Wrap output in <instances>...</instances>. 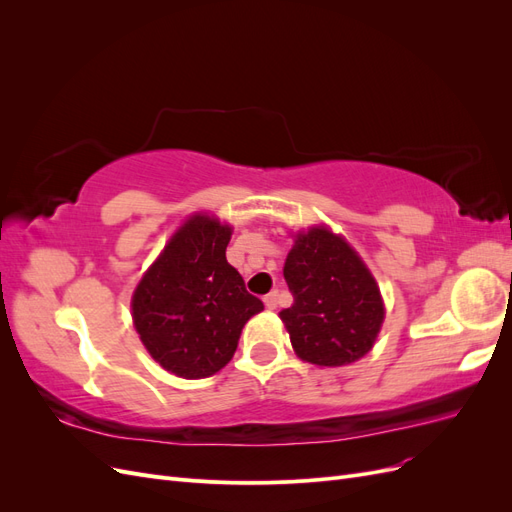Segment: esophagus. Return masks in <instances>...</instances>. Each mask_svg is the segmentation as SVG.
<instances>
[{
  "mask_svg": "<svg viewBox=\"0 0 512 512\" xmlns=\"http://www.w3.org/2000/svg\"><path fill=\"white\" fill-rule=\"evenodd\" d=\"M262 301H265V305H267L269 309H275V307H277V292H269L267 297L262 299Z\"/></svg>",
  "mask_w": 512,
  "mask_h": 512,
  "instance_id": "obj_1",
  "label": "esophagus"
}]
</instances>
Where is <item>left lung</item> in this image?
Wrapping results in <instances>:
<instances>
[{
	"label": "left lung",
	"instance_id": "left-lung-1",
	"mask_svg": "<svg viewBox=\"0 0 512 512\" xmlns=\"http://www.w3.org/2000/svg\"><path fill=\"white\" fill-rule=\"evenodd\" d=\"M292 307L280 312L294 352L320 367L359 361L380 333L376 280L352 247L327 228L297 235L284 265Z\"/></svg>",
	"mask_w": 512,
	"mask_h": 512
}]
</instances>
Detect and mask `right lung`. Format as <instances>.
<instances>
[{"mask_svg":"<svg viewBox=\"0 0 512 512\" xmlns=\"http://www.w3.org/2000/svg\"><path fill=\"white\" fill-rule=\"evenodd\" d=\"M230 235V226L194 215L134 290V327L170 374L188 380L213 376L235 354L243 324L265 309L228 265Z\"/></svg>","mask_w":512,"mask_h":512,"instance_id":"obj_1","label":"right lung"}]
</instances>
